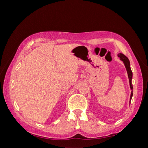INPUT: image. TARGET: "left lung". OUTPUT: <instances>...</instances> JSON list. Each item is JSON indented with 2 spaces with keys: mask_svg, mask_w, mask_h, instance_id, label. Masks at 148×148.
Returning a JSON list of instances; mask_svg holds the SVG:
<instances>
[{
  "mask_svg": "<svg viewBox=\"0 0 148 148\" xmlns=\"http://www.w3.org/2000/svg\"><path fill=\"white\" fill-rule=\"evenodd\" d=\"M118 57L120 58V60L123 62V64H125V68H126L127 73H128V76L129 82H130V88L132 89L130 99V102H131V100H132V98L133 96V85H132V83L133 73H132V71L130 68V61L128 59V57L125 56L124 54H123V53H119Z\"/></svg>",
  "mask_w": 148,
  "mask_h": 148,
  "instance_id": "8db88e82",
  "label": "left lung"
}]
</instances>
